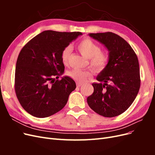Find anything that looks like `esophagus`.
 <instances>
[{"instance_id":"obj_1","label":"esophagus","mask_w":155,"mask_h":155,"mask_svg":"<svg viewBox=\"0 0 155 155\" xmlns=\"http://www.w3.org/2000/svg\"><path fill=\"white\" fill-rule=\"evenodd\" d=\"M83 85V83H77V86H78V87H81Z\"/></svg>"}]
</instances>
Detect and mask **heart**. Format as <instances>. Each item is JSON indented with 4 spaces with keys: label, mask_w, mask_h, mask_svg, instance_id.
Returning a JSON list of instances; mask_svg holds the SVG:
<instances>
[{
    "label": "heart",
    "mask_w": 155,
    "mask_h": 155,
    "mask_svg": "<svg viewBox=\"0 0 155 155\" xmlns=\"http://www.w3.org/2000/svg\"><path fill=\"white\" fill-rule=\"evenodd\" d=\"M76 48L82 55L88 59L89 65L96 72L103 71L109 64L110 58L107 51L100 50V46L90 38L85 37L81 39L77 44ZM71 51L72 48L69 46L62 50L61 60L63 64H68ZM67 75L78 83H83L91 78L92 73L89 70L73 69L68 71Z\"/></svg>",
    "instance_id": "b5f03b06"
}]
</instances>
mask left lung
Wrapping results in <instances>:
<instances>
[{
	"mask_svg": "<svg viewBox=\"0 0 155 155\" xmlns=\"http://www.w3.org/2000/svg\"><path fill=\"white\" fill-rule=\"evenodd\" d=\"M109 51L107 67L92 83L94 92L87 103L97 114L107 118L120 115L133 104L140 87L139 62L130 45L112 32L89 34ZM104 82V84H102Z\"/></svg>",
	"mask_w": 155,
	"mask_h": 155,
	"instance_id": "left-lung-1",
	"label": "left lung"
}]
</instances>
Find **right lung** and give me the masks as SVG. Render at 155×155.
I'll list each match as a JSON object with an SVG mask.
<instances>
[{
	"label": "right lung",
	"mask_w": 155,
	"mask_h": 155,
	"mask_svg": "<svg viewBox=\"0 0 155 155\" xmlns=\"http://www.w3.org/2000/svg\"><path fill=\"white\" fill-rule=\"evenodd\" d=\"M80 35L79 31H44L21 50L16 63L15 91L23 109L31 115L46 118L67 104L76 85L68 76L58 79L64 70L61 52Z\"/></svg>",
	"instance_id": "1"
}]
</instances>
